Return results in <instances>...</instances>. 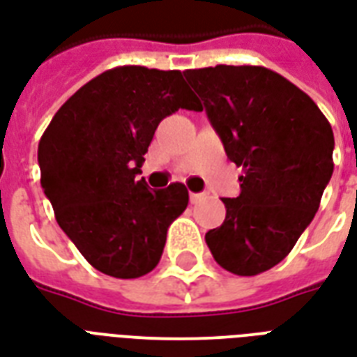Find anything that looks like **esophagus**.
<instances>
[{
	"mask_svg": "<svg viewBox=\"0 0 357 357\" xmlns=\"http://www.w3.org/2000/svg\"><path fill=\"white\" fill-rule=\"evenodd\" d=\"M203 199V194H195V192H190V201L192 203H197V201Z\"/></svg>",
	"mask_w": 357,
	"mask_h": 357,
	"instance_id": "1",
	"label": "esophagus"
}]
</instances>
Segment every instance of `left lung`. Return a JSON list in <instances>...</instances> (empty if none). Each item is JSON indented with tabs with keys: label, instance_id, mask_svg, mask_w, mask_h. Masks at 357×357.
<instances>
[{
	"label": "left lung",
	"instance_id": "8db88e82",
	"mask_svg": "<svg viewBox=\"0 0 357 357\" xmlns=\"http://www.w3.org/2000/svg\"><path fill=\"white\" fill-rule=\"evenodd\" d=\"M227 158L243 167L241 194L205 241L220 267L254 277L280 264L320 207L333 175V130L314 101L259 66L186 69Z\"/></svg>",
	"mask_w": 357,
	"mask_h": 357
}]
</instances>
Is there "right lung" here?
Masks as SVG:
<instances>
[{"instance_id": "right-lung-1", "label": "right lung", "mask_w": 357, "mask_h": 357, "mask_svg": "<svg viewBox=\"0 0 357 357\" xmlns=\"http://www.w3.org/2000/svg\"><path fill=\"white\" fill-rule=\"evenodd\" d=\"M178 109L201 111L181 71L109 69L67 99L37 149L56 222L92 267L139 278L162 258L167 227L188 207L181 182L137 181L158 124Z\"/></svg>"}]
</instances>
